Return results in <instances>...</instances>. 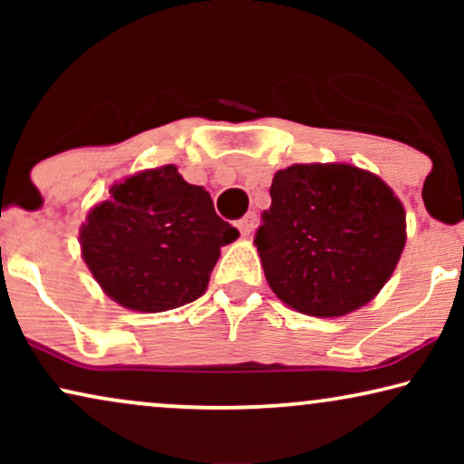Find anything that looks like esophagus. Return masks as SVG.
I'll use <instances>...</instances> for the list:
<instances>
[{
  "mask_svg": "<svg viewBox=\"0 0 464 464\" xmlns=\"http://www.w3.org/2000/svg\"><path fill=\"white\" fill-rule=\"evenodd\" d=\"M256 221H257V215L256 213H246L243 219L238 221V230H240V234H243V237H249V234L256 230Z\"/></svg>",
  "mask_w": 464,
  "mask_h": 464,
  "instance_id": "1",
  "label": "esophagus"
}]
</instances>
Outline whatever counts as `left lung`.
<instances>
[{
	"instance_id": "1",
	"label": "left lung",
	"mask_w": 464,
	"mask_h": 464,
	"mask_svg": "<svg viewBox=\"0 0 464 464\" xmlns=\"http://www.w3.org/2000/svg\"><path fill=\"white\" fill-rule=\"evenodd\" d=\"M256 246L278 300L310 316H342L378 295L405 246L401 200L353 164L278 170Z\"/></svg>"
}]
</instances>
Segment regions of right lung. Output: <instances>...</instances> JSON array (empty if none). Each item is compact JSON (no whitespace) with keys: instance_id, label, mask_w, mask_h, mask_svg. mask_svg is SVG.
<instances>
[{"instance_id":"obj_1","label":"right lung","mask_w":464,"mask_h":464,"mask_svg":"<svg viewBox=\"0 0 464 464\" xmlns=\"http://www.w3.org/2000/svg\"><path fill=\"white\" fill-rule=\"evenodd\" d=\"M238 230L215 213L211 194L175 164L141 170L110 188L80 230L82 257L120 306L164 313L205 294L219 249Z\"/></svg>"}]
</instances>
